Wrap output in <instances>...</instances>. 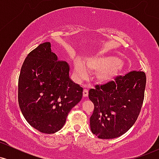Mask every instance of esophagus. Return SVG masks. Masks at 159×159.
<instances>
[{
    "mask_svg": "<svg viewBox=\"0 0 159 159\" xmlns=\"http://www.w3.org/2000/svg\"><path fill=\"white\" fill-rule=\"evenodd\" d=\"M83 96H84V97H87V96H88V90H87V89H84V90Z\"/></svg>",
    "mask_w": 159,
    "mask_h": 159,
    "instance_id": "1",
    "label": "esophagus"
}]
</instances>
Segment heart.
Wrapping results in <instances>:
<instances>
[{"instance_id":"b5f03b06","label":"heart","mask_w":159,"mask_h":159,"mask_svg":"<svg viewBox=\"0 0 159 159\" xmlns=\"http://www.w3.org/2000/svg\"><path fill=\"white\" fill-rule=\"evenodd\" d=\"M86 66L90 72H98L97 79L101 82L112 81L123 69L120 60L114 56H96L89 58L86 61ZM75 71L81 79H85L88 75L87 69L80 61L75 63Z\"/></svg>"}]
</instances>
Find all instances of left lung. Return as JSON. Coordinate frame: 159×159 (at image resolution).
Returning a JSON list of instances; mask_svg holds the SVG:
<instances>
[{"mask_svg":"<svg viewBox=\"0 0 159 159\" xmlns=\"http://www.w3.org/2000/svg\"><path fill=\"white\" fill-rule=\"evenodd\" d=\"M146 81L145 72L132 71L89 90V98L94 105L90 124L95 135L112 139L134 125L143 102Z\"/></svg>","mask_w":159,"mask_h":159,"instance_id":"8db88e82","label":"left lung"}]
</instances>
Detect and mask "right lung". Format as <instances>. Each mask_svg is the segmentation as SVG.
Segmentation results:
<instances>
[{
	"label": "right lung",
	"instance_id": "right-lung-1",
	"mask_svg": "<svg viewBox=\"0 0 159 159\" xmlns=\"http://www.w3.org/2000/svg\"><path fill=\"white\" fill-rule=\"evenodd\" d=\"M66 62L58 61L49 42L31 51L19 78L18 100L24 117L34 129L53 134L62 129L71 109L81 100L83 88L69 76Z\"/></svg>",
	"mask_w": 159,
	"mask_h": 159
}]
</instances>
